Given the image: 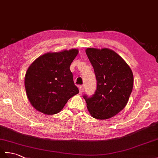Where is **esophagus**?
Returning <instances> with one entry per match:
<instances>
[{
    "instance_id": "esophagus-1",
    "label": "esophagus",
    "mask_w": 158,
    "mask_h": 158,
    "mask_svg": "<svg viewBox=\"0 0 158 158\" xmlns=\"http://www.w3.org/2000/svg\"><path fill=\"white\" fill-rule=\"evenodd\" d=\"M79 94H81L83 92V88H82L81 86H79Z\"/></svg>"
}]
</instances>
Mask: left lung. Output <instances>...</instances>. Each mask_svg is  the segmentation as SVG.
<instances>
[{
  "label": "left lung",
  "mask_w": 158,
  "mask_h": 158,
  "mask_svg": "<svg viewBox=\"0 0 158 158\" xmlns=\"http://www.w3.org/2000/svg\"><path fill=\"white\" fill-rule=\"evenodd\" d=\"M86 54L96 77L95 94L83 96L90 115L98 119H107L122 110L132 91V70L122 57L108 48H87Z\"/></svg>",
  "instance_id": "8db88e82"
}]
</instances>
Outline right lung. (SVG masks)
<instances>
[{
    "mask_svg": "<svg viewBox=\"0 0 158 158\" xmlns=\"http://www.w3.org/2000/svg\"><path fill=\"white\" fill-rule=\"evenodd\" d=\"M78 53L77 49L48 52L30 65L24 85L28 99L38 111L48 115L58 113L79 93L70 70Z\"/></svg>",
    "mask_w": 158,
    "mask_h": 158,
    "instance_id": "add662e5",
    "label": "right lung"
}]
</instances>
